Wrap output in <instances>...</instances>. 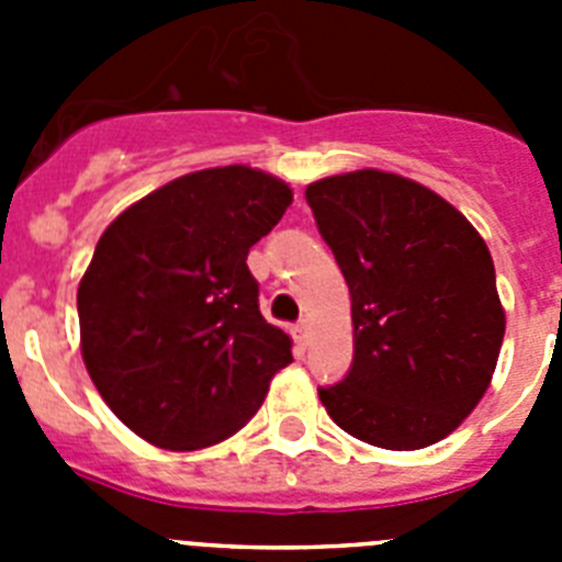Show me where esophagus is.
Instances as JSON below:
<instances>
[{
  "label": "esophagus",
  "mask_w": 562,
  "mask_h": 562,
  "mask_svg": "<svg viewBox=\"0 0 562 562\" xmlns=\"http://www.w3.org/2000/svg\"><path fill=\"white\" fill-rule=\"evenodd\" d=\"M292 335H295L297 346H301V349H306V342H310V321H301V324L292 329Z\"/></svg>",
  "instance_id": "34e87169"
}]
</instances>
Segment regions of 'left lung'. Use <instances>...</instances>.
Wrapping results in <instances>:
<instances>
[{
  "label": "left lung",
  "instance_id": "left-lung-1",
  "mask_svg": "<svg viewBox=\"0 0 562 562\" xmlns=\"http://www.w3.org/2000/svg\"><path fill=\"white\" fill-rule=\"evenodd\" d=\"M351 295L355 362L317 389L355 439L422 450L486 394L506 315L493 256L461 211L419 182L362 168L306 186Z\"/></svg>",
  "mask_w": 562,
  "mask_h": 562
}]
</instances>
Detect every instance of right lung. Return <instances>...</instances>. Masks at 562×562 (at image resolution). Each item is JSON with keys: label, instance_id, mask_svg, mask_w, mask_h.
Segmentation results:
<instances>
[{"label": "right lung", "instance_id": "right-lung-1", "mask_svg": "<svg viewBox=\"0 0 562 562\" xmlns=\"http://www.w3.org/2000/svg\"><path fill=\"white\" fill-rule=\"evenodd\" d=\"M292 205L250 166L177 177L98 238L78 284L81 357L112 414L162 450H202L252 419L292 362L247 252Z\"/></svg>", "mask_w": 562, "mask_h": 562}]
</instances>
